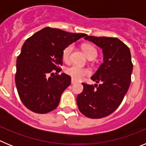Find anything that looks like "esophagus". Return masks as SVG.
<instances>
[{
    "mask_svg": "<svg viewBox=\"0 0 146 146\" xmlns=\"http://www.w3.org/2000/svg\"><path fill=\"white\" fill-rule=\"evenodd\" d=\"M75 82H76V81L72 79V80H71V83H72V84H74Z\"/></svg>",
    "mask_w": 146,
    "mask_h": 146,
    "instance_id": "esophagus-1",
    "label": "esophagus"
}]
</instances>
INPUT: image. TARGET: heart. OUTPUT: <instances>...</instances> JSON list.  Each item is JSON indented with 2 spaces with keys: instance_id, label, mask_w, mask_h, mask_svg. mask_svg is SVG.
Returning <instances> with one entry per match:
<instances>
[{
  "instance_id": "1",
  "label": "heart",
  "mask_w": 146,
  "mask_h": 146,
  "mask_svg": "<svg viewBox=\"0 0 146 146\" xmlns=\"http://www.w3.org/2000/svg\"><path fill=\"white\" fill-rule=\"evenodd\" d=\"M73 49V44L67 45L62 51V58L66 63H68L70 60V55L72 50ZM82 50L86 54L88 57H91L92 55H97L96 50L94 46L91 44H83L82 45ZM66 74L70 76L72 79L74 80H80L86 76L90 75L91 72L88 69L79 66L77 65H72L68 67L65 69Z\"/></svg>"
}]
</instances>
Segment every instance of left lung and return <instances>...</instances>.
Instances as JSON below:
<instances>
[{
	"mask_svg": "<svg viewBox=\"0 0 146 146\" xmlns=\"http://www.w3.org/2000/svg\"><path fill=\"white\" fill-rule=\"evenodd\" d=\"M85 39L102 49L104 63L91 77L100 84L82 83L83 91L77 97L79 110L90 118L106 117L119 107L128 91L133 69L130 50L117 38L91 36Z\"/></svg>",
	"mask_w": 146,
	"mask_h": 146,
	"instance_id": "left-lung-1",
	"label": "left lung"
}]
</instances>
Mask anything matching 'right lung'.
Here are the masks:
<instances>
[{"label":"right lung","mask_w":146,"mask_h":146,"mask_svg":"<svg viewBox=\"0 0 146 146\" xmlns=\"http://www.w3.org/2000/svg\"><path fill=\"white\" fill-rule=\"evenodd\" d=\"M85 33H73L50 27L28 38L17 59L15 83L23 104L36 113H47L57 108L60 96L71 84V77L59 74L62 51ZM56 75L52 76L54 72Z\"/></svg>","instance_id":"1"}]
</instances>
